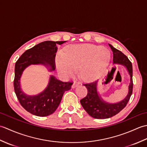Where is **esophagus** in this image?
I'll list each match as a JSON object with an SVG mask.
<instances>
[{
  "label": "esophagus",
  "mask_w": 147,
  "mask_h": 147,
  "mask_svg": "<svg viewBox=\"0 0 147 147\" xmlns=\"http://www.w3.org/2000/svg\"><path fill=\"white\" fill-rule=\"evenodd\" d=\"M79 86V84H78V83H74L73 85H72V86H71V87H72V88H75L76 87H77V86Z\"/></svg>",
  "instance_id": "esophagus-1"
}]
</instances>
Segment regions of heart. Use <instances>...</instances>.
I'll return each instance as SVG.
<instances>
[{
	"instance_id": "heart-1",
	"label": "heart",
	"mask_w": 147,
	"mask_h": 147,
	"mask_svg": "<svg viewBox=\"0 0 147 147\" xmlns=\"http://www.w3.org/2000/svg\"><path fill=\"white\" fill-rule=\"evenodd\" d=\"M109 50L100 45L82 43L68 46L64 54L59 52L55 57L58 73L71 78L81 69V76L86 82L99 79L105 73L111 62Z\"/></svg>"
}]
</instances>
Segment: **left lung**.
I'll use <instances>...</instances> for the list:
<instances>
[{
    "mask_svg": "<svg viewBox=\"0 0 147 147\" xmlns=\"http://www.w3.org/2000/svg\"><path fill=\"white\" fill-rule=\"evenodd\" d=\"M113 52V64L122 65L126 67L130 76L128 92L121 101L111 104L105 102L98 92V83L95 82L84 85L88 90V94L80 100L81 104L90 116L95 119H107L118 114L126 107L133 92V67L131 62L123 52L109 44ZM114 69V68H113Z\"/></svg>",
    "mask_w": 147,
    "mask_h": 147,
    "instance_id": "obj_1",
    "label": "left lung"
}]
</instances>
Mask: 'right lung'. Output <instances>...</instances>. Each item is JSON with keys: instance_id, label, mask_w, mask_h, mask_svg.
Masks as SVG:
<instances>
[{"instance_id": "obj_1", "label": "right lung", "mask_w": 147, "mask_h": 147, "mask_svg": "<svg viewBox=\"0 0 147 147\" xmlns=\"http://www.w3.org/2000/svg\"><path fill=\"white\" fill-rule=\"evenodd\" d=\"M66 41H45L27 50L15 64L14 87L20 104L30 113L45 117L56 111L65 91L70 90L73 83L63 82L51 75L46 88L36 95L26 94L21 89V78L23 71L31 65H43L49 71H55V57L58 45Z\"/></svg>"}]
</instances>
